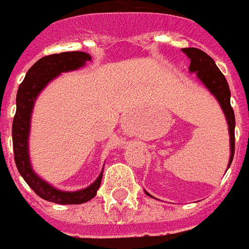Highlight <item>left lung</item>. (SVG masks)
Wrapping results in <instances>:
<instances>
[{
	"mask_svg": "<svg viewBox=\"0 0 249 249\" xmlns=\"http://www.w3.org/2000/svg\"><path fill=\"white\" fill-rule=\"evenodd\" d=\"M189 58H190V72H195L200 82L203 83L206 88L209 89L213 96L216 97L219 104L222 107L223 112L226 115L228 124V132H230V148H231V156L228 167L231 166L235 153V113L231 107V91L228 87V83L224 78V75L220 72L218 66L215 64L213 59L207 55L204 51L195 47L182 49ZM149 195V193H146ZM152 196V195H150Z\"/></svg>",
	"mask_w": 249,
	"mask_h": 249,
	"instance_id": "8db88e82",
	"label": "left lung"
}]
</instances>
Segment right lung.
Returning a JSON list of instances; mask_svg holds the SVG:
<instances>
[{
  "instance_id": "1",
  "label": "right lung",
  "mask_w": 249,
  "mask_h": 249,
  "mask_svg": "<svg viewBox=\"0 0 249 249\" xmlns=\"http://www.w3.org/2000/svg\"><path fill=\"white\" fill-rule=\"evenodd\" d=\"M91 60L87 53L70 51L60 54L47 55L40 58L27 71L23 82L17 92V110L13 120V150L17 169L27 185L42 199L59 204H80L92 199L100 187L103 171L91 186L79 191H62L55 189L49 182L43 181L31 169L29 157V133H30L31 112L39 92L58 75L67 71H73L83 67L86 62Z\"/></svg>"
}]
</instances>
